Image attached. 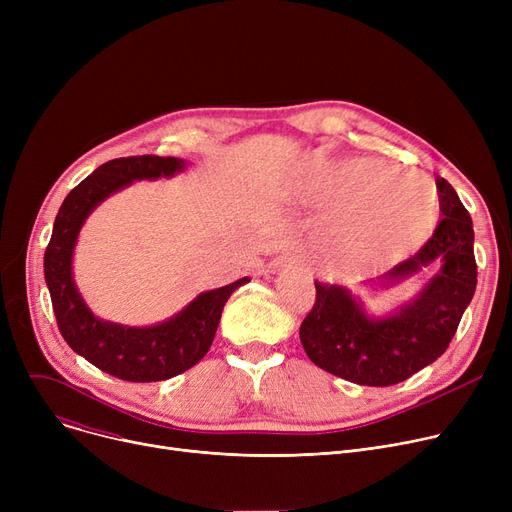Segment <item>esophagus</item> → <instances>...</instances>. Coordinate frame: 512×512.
I'll return each instance as SVG.
<instances>
[{
  "label": "esophagus",
  "mask_w": 512,
  "mask_h": 512,
  "mask_svg": "<svg viewBox=\"0 0 512 512\" xmlns=\"http://www.w3.org/2000/svg\"><path fill=\"white\" fill-rule=\"evenodd\" d=\"M282 270H303V261L297 255H286L278 261Z\"/></svg>",
  "instance_id": "1"
}]
</instances>
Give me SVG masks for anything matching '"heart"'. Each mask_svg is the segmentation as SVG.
Returning a JSON list of instances; mask_svg holds the SVG:
<instances>
[{
    "label": "heart",
    "mask_w": 512,
    "mask_h": 512,
    "mask_svg": "<svg viewBox=\"0 0 512 512\" xmlns=\"http://www.w3.org/2000/svg\"><path fill=\"white\" fill-rule=\"evenodd\" d=\"M294 201L326 222L334 263L357 272L384 270L432 238L440 205L434 182L413 168L378 159H348L319 168L292 188Z\"/></svg>",
    "instance_id": "obj_1"
}]
</instances>
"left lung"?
<instances>
[{"mask_svg":"<svg viewBox=\"0 0 512 512\" xmlns=\"http://www.w3.org/2000/svg\"><path fill=\"white\" fill-rule=\"evenodd\" d=\"M442 220L432 238L380 280H405L429 263L440 272L417 297L388 317H369L342 286L315 282V303L299 336L307 357L359 386H392L434 363L448 348L477 286L473 222L450 182L436 176Z\"/></svg>","mask_w":512,"mask_h":512,"instance_id":"obj_1","label":"left lung"}]
</instances>
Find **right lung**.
<instances>
[{
    "label": "right lung",
    "mask_w": 512,
    "mask_h": 512,
    "mask_svg": "<svg viewBox=\"0 0 512 512\" xmlns=\"http://www.w3.org/2000/svg\"><path fill=\"white\" fill-rule=\"evenodd\" d=\"M184 168V159L159 155L107 161L68 193L45 249V282L60 334L76 355L126 382L170 380L197 365L209 351L230 294L249 282V278H240L201 292L186 309L151 328H126L97 319L78 294L72 278V253L87 215L134 180L168 178Z\"/></svg>",
    "instance_id": "right-lung-1"
}]
</instances>
